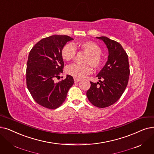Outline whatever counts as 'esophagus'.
I'll use <instances>...</instances> for the list:
<instances>
[{
    "label": "esophagus",
    "instance_id": "obj_1",
    "mask_svg": "<svg viewBox=\"0 0 154 154\" xmlns=\"http://www.w3.org/2000/svg\"><path fill=\"white\" fill-rule=\"evenodd\" d=\"M73 80H74L75 83H77V82H79V81H81V79H78V78H73Z\"/></svg>",
    "mask_w": 154,
    "mask_h": 154
}]
</instances>
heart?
Here are the masks:
<instances>
[{
    "label": "heart",
    "mask_w": 154,
    "mask_h": 154,
    "mask_svg": "<svg viewBox=\"0 0 154 154\" xmlns=\"http://www.w3.org/2000/svg\"><path fill=\"white\" fill-rule=\"evenodd\" d=\"M78 46L88 55L85 59V62L90 63L94 67H98L100 66L102 63L101 50L96 43L91 41H85L79 43ZM75 52L74 46L70 43L66 44L62 50V57L65 60L70 61L74 58ZM91 71L92 69L88 64L73 63L67 66L66 68L67 74L78 79L84 77L86 75L91 73Z\"/></svg>",
    "instance_id": "heart-1"
}]
</instances>
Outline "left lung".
<instances>
[{
  "label": "left lung",
  "mask_w": 154,
  "mask_h": 154,
  "mask_svg": "<svg viewBox=\"0 0 154 154\" xmlns=\"http://www.w3.org/2000/svg\"><path fill=\"white\" fill-rule=\"evenodd\" d=\"M108 49V61L96 77L103 81L94 83L86 95L89 101L97 108H106L115 103L124 92L128 82L130 66L128 57L121 44L106 36L96 37Z\"/></svg>",
  "instance_id": "obj_1"
}]
</instances>
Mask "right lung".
Here are the masks:
<instances>
[{"mask_svg": "<svg viewBox=\"0 0 154 154\" xmlns=\"http://www.w3.org/2000/svg\"><path fill=\"white\" fill-rule=\"evenodd\" d=\"M73 39L66 35H53L39 41L30 51L26 69V84L35 101L45 108L56 109L65 101L74 82L71 75L55 82L63 73L62 50Z\"/></svg>", "mask_w": 154, "mask_h": 154, "instance_id": "1", "label": "right lung"}]
</instances>
